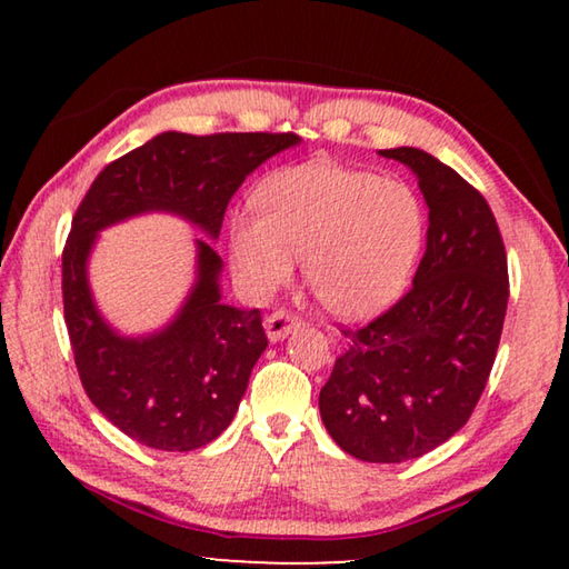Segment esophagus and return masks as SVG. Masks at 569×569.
<instances>
[{"instance_id": "obj_1", "label": "esophagus", "mask_w": 569, "mask_h": 569, "mask_svg": "<svg viewBox=\"0 0 569 569\" xmlns=\"http://www.w3.org/2000/svg\"><path fill=\"white\" fill-rule=\"evenodd\" d=\"M263 326H266L268 341H281V339H286L288 333L301 329V319H298V316H293V313H288V311H273L271 316H268Z\"/></svg>"}]
</instances>
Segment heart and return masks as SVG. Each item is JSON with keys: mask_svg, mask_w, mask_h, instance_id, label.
I'll use <instances>...</instances> for the list:
<instances>
[{"mask_svg": "<svg viewBox=\"0 0 569 569\" xmlns=\"http://www.w3.org/2000/svg\"><path fill=\"white\" fill-rule=\"evenodd\" d=\"M261 213H238L230 248L240 281L271 293L303 253L308 283L331 313L369 319L407 291L419 263L427 216L417 190L331 160H311L268 178Z\"/></svg>", "mask_w": 569, "mask_h": 569, "instance_id": "obj_1", "label": "heart"}]
</instances>
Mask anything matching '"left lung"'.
<instances>
[{"label":"left lung","instance_id":"8db88e82","mask_svg":"<svg viewBox=\"0 0 569 569\" xmlns=\"http://www.w3.org/2000/svg\"><path fill=\"white\" fill-rule=\"evenodd\" d=\"M419 180L427 250L409 293L363 329L321 389L323 427L346 455L399 465L465 427L492 371L507 313V253L481 192L419 148L379 150Z\"/></svg>","mask_w":569,"mask_h":569}]
</instances>
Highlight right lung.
<instances>
[{"mask_svg": "<svg viewBox=\"0 0 569 569\" xmlns=\"http://www.w3.org/2000/svg\"><path fill=\"white\" fill-rule=\"evenodd\" d=\"M293 132H160L110 162L77 208L62 253L64 323L90 401L122 435L160 451H192L223 435L266 351L261 311L220 301L223 261L197 239V283L162 330L122 337L91 298L87 261L99 230L146 212L178 214L216 240L226 208Z\"/></svg>", "mask_w": 569, "mask_h": 569, "instance_id": "add662e5", "label": "right lung"}]
</instances>
